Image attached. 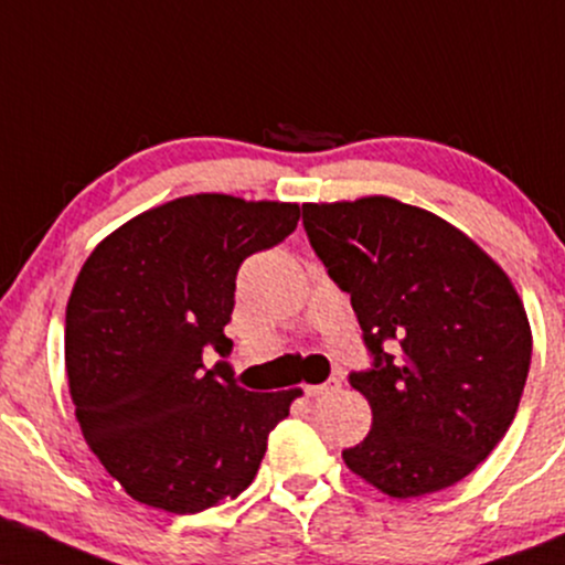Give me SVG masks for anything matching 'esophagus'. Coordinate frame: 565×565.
Here are the masks:
<instances>
[{
  "mask_svg": "<svg viewBox=\"0 0 565 565\" xmlns=\"http://www.w3.org/2000/svg\"><path fill=\"white\" fill-rule=\"evenodd\" d=\"M339 386H342V379L331 376L329 382H323V384H312V386H305V394H308V397H321V394L337 392Z\"/></svg>",
  "mask_w": 565,
  "mask_h": 565,
  "instance_id": "34e87169",
  "label": "esophagus"
}]
</instances>
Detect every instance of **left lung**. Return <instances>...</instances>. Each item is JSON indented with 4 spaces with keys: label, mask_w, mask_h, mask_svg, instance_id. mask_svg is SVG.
Wrapping results in <instances>:
<instances>
[{
    "label": "left lung",
    "mask_w": 565,
    "mask_h": 565,
    "mask_svg": "<svg viewBox=\"0 0 565 565\" xmlns=\"http://www.w3.org/2000/svg\"><path fill=\"white\" fill-rule=\"evenodd\" d=\"M302 226L371 358L348 379L373 426L344 463L390 498L458 484L511 429L529 376L511 278L450 223L390 196L302 205Z\"/></svg>",
    "instance_id": "1"
}]
</instances>
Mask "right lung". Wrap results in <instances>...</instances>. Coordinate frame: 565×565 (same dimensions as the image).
<instances>
[{"label": "right lung", "mask_w": 565, "mask_h": 565, "mask_svg": "<svg viewBox=\"0 0 565 565\" xmlns=\"http://www.w3.org/2000/svg\"><path fill=\"white\" fill-rule=\"evenodd\" d=\"M297 221L287 202L181 196L128 221L81 268L65 312L76 418L134 500L192 515L253 484L300 390L247 392L202 355H231L236 274Z\"/></svg>", "instance_id": "right-lung-1"}]
</instances>
